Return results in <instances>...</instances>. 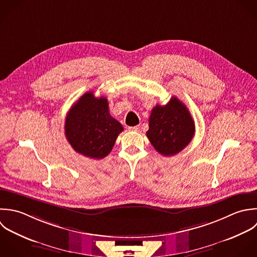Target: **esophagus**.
I'll list each match as a JSON object with an SVG mask.
<instances>
[{
  "mask_svg": "<svg viewBox=\"0 0 257 257\" xmlns=\"http://www.w3.org/2000/svg\"><path fill=\"white\" fill-rule=\"evenodd\" d=\"M139 129H140L139 126H132V127H129V130H130V131H134V132L139 131Z\"/></svg>",
  "mask_w": 257,
  "mask_h": 257,
  "instance_id": "1",
  "label": "esophagus"
}]
</instances>
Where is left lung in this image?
<instances>
[{
  "instance_id": "left-lung-1",
  "label": "left lung",
  "mask_w": 257,
  "mask_h": 257,
  "mask_svg": "<svg viewBox=\"0 0 257 257\" xmlns=\"http://www.w3.org/2000/svg\"><path fill=\"white\" fill-rule=\"evenodd\" d=\"M195 133L194 121L187 107L176 97L164 105H156L149 117L146 135L156 151L172 156L183 150Z\"/></svg>"
}]
</instances>
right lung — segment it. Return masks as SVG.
<instances>
[{"mask_svg": "<svg viewBox=\"0 0 257 257\" xmlns=\"http://www.w3.org/2000/svg\"><path fill=\"white\" fill-rule=\"evenodd\" d=\"M123 126L109 112L108 100L85 93L69 110L65 135L72 148L89 158L102 159L112 150Z\"/></svg>", "mask_w": 257, "mask_h": 257, "instance_id": "add662e5", "label": "right lung"}]
</instances>
